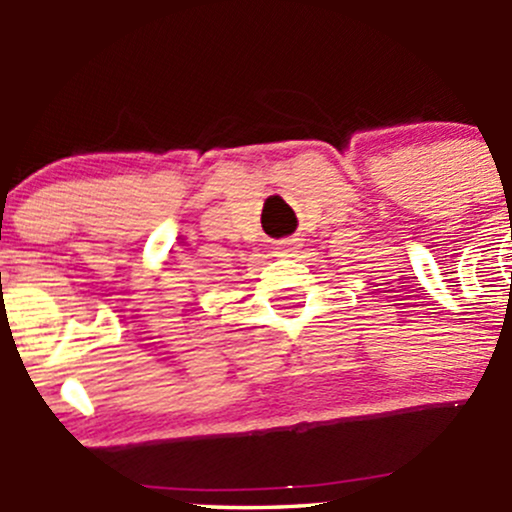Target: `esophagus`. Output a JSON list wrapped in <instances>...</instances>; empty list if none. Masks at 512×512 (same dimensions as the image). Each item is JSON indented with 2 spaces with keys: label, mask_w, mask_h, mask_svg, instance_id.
<instances>
[{
  "label": "esophagus",
  "mask_w": 512,
  "mask_h": 512,
  "mask_svg": "<svg viewBox=\"0 0 512 512\" xmlns=\"http://www.w3.org/2000/svg\"><path fill=\"white\" fill-rule=\"evenodd\" d=\"M292 252H294V242H292V240L282 242V245L277 247V255H280V257H287V255H292Z\"/></svg>",
  "instance_id": "esophagus-1"
}]
</instances>
